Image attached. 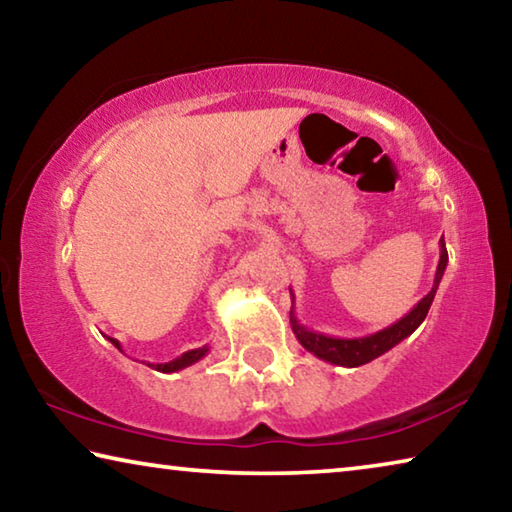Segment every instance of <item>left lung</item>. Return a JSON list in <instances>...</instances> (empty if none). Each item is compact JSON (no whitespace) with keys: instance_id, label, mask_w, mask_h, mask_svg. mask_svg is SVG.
Returning <instances> with one entry per match:
<instances>
[{"instance_id":"left-lung-1","label":"left lung","mask_w":512,"mask_h":512,"mask_svg":"<svg viewBox=\"0 0 512 512\" xmlns=\"http://www.w3.org/2000/svg\"><path fill=\"white\" fill-rule=\"evenodd\" d=\"M445 268H447V248H445V239L440 237V259H438V268H436V277H433L431 291L409 311V314L402 316L397 323L379 329L375 334L357 336V339H339V336L320 334L302 325L291 309L293 334H296V339L300 341L302 348L309 350L318 359L334 363V366L357 368V366H363V363H370L372 359H377L384 352L395 348L397 343H402L406 336H411L415 329L422 325V320L429 314L433 296H436L438 291V284L443 280ZM291 300H296L293 293H291Z\"/></svg>"}]
</instances>
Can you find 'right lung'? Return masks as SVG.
Wrapping results in <instances>:
<instances>
[{"mask_svg": "<svg viewBox=\"0 0 512 512\" xmlns=\"http://www.w3.org/2000/svg\"><path fill=\"white\" fill-rule=\"evenodd\" d=\"M108 341L115 345L117 350H121V343L117 339H110V336H108ZM121 352H124V350H121ZM207 352H210V345H203V348L183 352V354H180V357H176V359L169 361V363H149V366L155 368L158 372H176V370H183L187 366H192V363H196V361H201Z\"/></svg>", "mask_w": 512, "mask_h": 512, "instance_id": "obj_1", "label": "right lung"}]
</instances>
